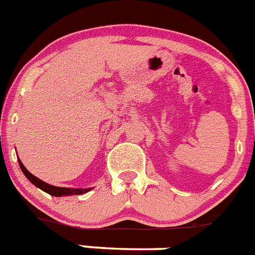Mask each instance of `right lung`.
Returning a JSON list of instances; mask_svg holds the SVG:
<instances>
[{
  "label": "right lung",
  "mask_w": 255,
  "mask_h": 255,
  "mask_svg": "<svg viewBox=\"0 0 255 255\" xmlns=\"http://www.w3.org/2000/svg\"><path fill=\"white\" fill-rule=\"evenodd\" d=\"M19 165H20V167H21L22 173L25 174V176H26V178L29 179V180H30L34 185H36V187L40 188L42 190L47 192V193L50 194V196L61 197V196H70V194H82V193H86V192H89V190H90V189H73V188L71 189V188L53 187V185L47 184V183H44L43 180H40V179H38L36 176H34L31 173H29V171L26 170V167L22 165V162L20 161V160H19Z\"/></svg>",
  "instance_id": "add662e5"
}]
</instances>
